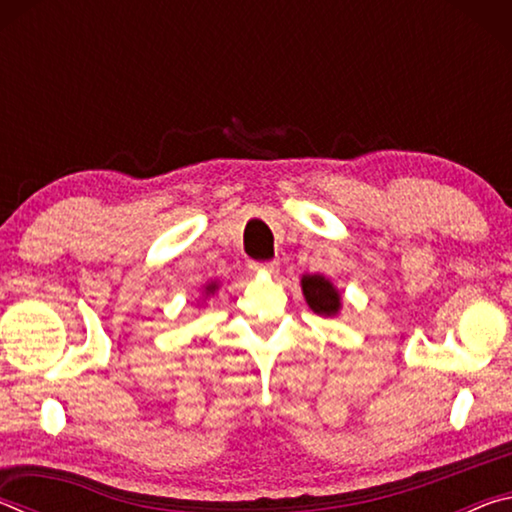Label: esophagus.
<instances>
[{
  "instance_id": "obj_1",
  "label": "esophagus",
  "mask_w": 512,
  "mask_h": 512,
  "mask_svg": "<svg viewBox=\"0 0 512 512\" xmlns=\"http://www.w3.org/2000/svg\"><path fill=\"white\" fill-rule=\"evenodd\" d=\"M250 271H259V273H277L280 271V262L277 259H271V262H250L248 264Z\"/></svg>"
}]
</instances>
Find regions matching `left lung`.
Masks as SVG:
<instances>
[{
    "label": "left lung",
    "mask_w": 512,
    "mask_h": 512,
    "mask_svg": "<svg viewBox=\"0 0 512 512\" xmlns=\"http://www.w3.org/2000/svg\"><path fill=\"white\" fill-rule=\"evenodd\" d=\"M302 293L309 309L318 316H336L341 311V293L325 275H302Z\"/></svg>",
    "instance_id": "8db88e82"
}]
</instances>
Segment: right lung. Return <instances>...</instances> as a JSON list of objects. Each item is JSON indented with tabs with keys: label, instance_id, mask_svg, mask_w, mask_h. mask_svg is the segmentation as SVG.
I'll return each mask as SVG.
<instances>
[{
	"label": "right lung",
	"instance_id": "add662e5",
	"mask_svg": "<svg viewBox=\"0 0 512 512\" xmlns=\"http://www.w3.org/2000/svg\"><path fill=\"white\" fill-rule=\"evenodd\" d=\"M219 289V284L216 282H210V284H205V296H212V293Z\"/></svg>",
	"mask_w": 512,
	"mask_h": 512
}]
</instances>
